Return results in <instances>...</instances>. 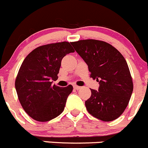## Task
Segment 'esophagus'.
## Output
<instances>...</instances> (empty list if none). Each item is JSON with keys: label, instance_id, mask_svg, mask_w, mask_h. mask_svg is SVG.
Instances as JSON below:
<instances>
[{"label": "esophagus", "instance_id": "esophagus-1", "mask_svg": "<svg viewBox=\"0 0 148 148\" xmlns=\"http://www.w3.org/2000/svg\"><path fill=\"white\" fill-rule=\"evenodd\" d=\"M73 88L75 90H79V89L81 88V87L80 86H76V85H75V86H73Z\"/></svg>", "mask_w": 148, "mask_h": 148}]
</instances>
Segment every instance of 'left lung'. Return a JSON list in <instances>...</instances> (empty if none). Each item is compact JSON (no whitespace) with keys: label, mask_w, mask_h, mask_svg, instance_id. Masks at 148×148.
Masks as SVG:
<instances>
[{"label":"left lung","mask_w":148,"mask_h":148,"mask_svg":"<svg viewBox=\"0 0 148 148\" xmlns=\"http://www.w3.org/2000/svg\"><path fill=\"white\" fill-rule=\"evenodd\" d=\"M71 45L88 67L90 77L99 83V90L90 89L86 101L90 114L103 122H111L122 114L133 91V83L123 55L110 44L84 39Z\"/></svg>","instance_id":"obj_1"}]
</instances>
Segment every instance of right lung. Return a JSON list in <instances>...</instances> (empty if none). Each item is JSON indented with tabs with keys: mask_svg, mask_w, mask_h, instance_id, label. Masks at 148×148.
I'll list each match as a JSON object with an SVG mask.
<instances>
[{
	"mask_svg": "<svg viewBox=\"0 0 148 148\" xmlns=\"http://www.w3.org/2000/svg\"><path fill=\"white\" fill-rule=\"evenodd\" d=\"M74 52L68 42L38 47L21 64L15 81L18 100L29 116L38 122H48L59 116L65 109L73 86L61 88L52 85L58 80L61 61Z\"/></svg>",
	"mask_w": 148,
	"mask_h": 148,
	"instance_id": "right-lung-1",
	"label": "right lung"
}]
</instances>
